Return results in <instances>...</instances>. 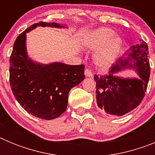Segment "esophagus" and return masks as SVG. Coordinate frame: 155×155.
I'll list each match as a JSON object with an SVG mask.
<instances>
[{"label": "esophagus", "mask_w": 155, "mask_h": 155, "mask_svg": "<svg viewBox=\"0 0 155 155\" xmlns=\"http://www.w3.org/2000/svg\"><path fill=\"white\" fill-rule=\"evenodd\" d=\"M84 75H85V77H87V78H91V77L93 76L91 71H90L89 69H87V68H86L85 71H84Z\"/></svg>", "instance_id": "1"}]
</instances>
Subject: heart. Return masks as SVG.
Listing matches in <instances>:
<instances>
[{
  "label": "heart",
  "mask_w": 155,
  "mask_h": 155,
  "mask_svg": "<svg viewBox=\"0 0 155 155\" xmlns=\"http://www.w3.org/2000/svg\"><path fill=\"white\" fill-rule=\"evenodd\" d=\"M82 45L87 50H96L93 56L95 65L107 69L113 65L120 54L124 39L109 28H98L84 35Z\"/></svg>",
  "instance_id": "obj_1"
}]
</instances>
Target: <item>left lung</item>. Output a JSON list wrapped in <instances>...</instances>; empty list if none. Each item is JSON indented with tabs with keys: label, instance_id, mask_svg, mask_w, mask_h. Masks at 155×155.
Here are the masks:
<instances>
[{
	"label": "left lung",
	"instance_id": "obj_1",
	"mask_svg": "<svg viewBox=\"0 0 155 155\" xmlns=\"http://www.w3.org/2000/svg\"><path fill=\"white\" fill-rule=\"evenodd\" d=\"M148 46L140 39L111 68L109 74L94 75L96 82V101L98 108L110 116H121L140 104L147 90L150 77L147 58ZM126 69L136 71L138 78H122L116 74Z\"/></svg>",
	"mask_w": 155,
	"mask_h": 155
}]
</instances>
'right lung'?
I'll return each mask as SVG.
<instances>
[{"label":"right lung","mask_w":155,"mask_h":155,"mask_svg":"<svg viewBox=\"0 0 155 155\" xmlns=\"http://www.w3.org/2000/svg\"><path fill=\"white\" fill-rule=\"evenodd\" d=\"M68 28L64 24L40 21L17 37L10 57V84L21 107L42 120H53L68 107V94L84 79V65L61 62L44 64L32 61L26 49V33L36 27Z\"/></svg>","instance_id":"right-lung-1"}]
</instances>
